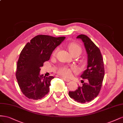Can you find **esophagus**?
Instances as JSON below:
<instances>
[{
	"instance_id": "esophagus-1",
	"label": "esophagus",
	"mask_w": 123,
	"mask_h": 123,
	"mask_svg": "<svg viewBox=\"0 0 123 123\" xmlns=\"http://www.w3.org/2000/svg\"><path fill=\"white\" fill-rule=\"evenodd\" d=\"M62 79H63V80H64V81H66V82H69L70 81V80L68 79H66L65 78H62Z\"/></svg>"
}]
</instances>
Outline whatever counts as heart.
<instances>
[{
  "label": "heart",
  "instance_id": "b5f03b06",
  "mask_svg": "<svg viewBox=\"0 0 123 123\" xmlns=\"http://www.w3.org/2000/svg\"><path fill=\"white\" fill-rule=\"evenodd\" d=\"M69 51L73 55L75 54H80L82 52L81 47L78 44L76 43H71L68 46ZM57 49L55 50L53 53V55H55L57 52ZM58 73L59 75L63 77L68 78L72 75V69L68 67H62L58 69Z\"/></svg>",
  "mask_w": 123,
  "mask_h": 123
}]
</instances>
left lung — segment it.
Here are the masks:
<instances>
[{"label": "left lung", "mask_w": 123, "mask_h": 123, "mask_svg": "<svg viewBox=\"0 0 123 123\" xmlns=\"http://www.w3.org/2000/svg\"><path fill=\"white\" fill-rule=\"evenodd\" d=\"M76 38L82 41L87 55V68L80 76L87 82L83 81L82 86L68 94L77 102L85 103L94 99L100 92L105 75L104 61L99 49L88 37L80 34Z\"/></svg>", "instance_id": "obj_1"}]
</instances>
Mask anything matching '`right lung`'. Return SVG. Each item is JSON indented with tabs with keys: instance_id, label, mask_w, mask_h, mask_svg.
<instances>
[{
	"instance_id": "1",
	"label": "right lung",
	"mask_w": 123,
	"mask_h": 123,
	"mask_svg": "<svg viewBox=\"0 0 123 123\" xmlns=\"http://www.w3.org/2000/svg\"><path fill=\"white\" fill-rule=\"evenodd\" d=\"M65 37H55L38 35L28 42L21 51L17 64L16 77L25 96L29 99H40L49 91L53 76L41 75V67L49 60L55 49Z\"/></svg>"
}]
</instances>
